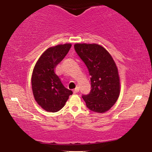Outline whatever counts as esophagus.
<instances>
[{"label":"esophagus","mask_w":152,"mask_h":152,"mask_svg":"<svg viewBox=\"0 0 152 152\" xmlns=\"http://www.w3.org/2000/svg\"><path fill=\"white\" fill-rule=\"evenodd\" d=\"M79 90H80L79 87H76L75 89L74 90H73V93H74V94H77V93L78 92V91H79Z\"/></svg>","instance_id":"1"}]
</instances>
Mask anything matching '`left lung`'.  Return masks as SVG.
Listing matches in <instances>:
<instances>
[{
  "mask_svg": "<svg viewBox=\"0 0 152 152\" xmlns=\"http://www.w3.org/2000/svg\"><path fill=\"white\" fill-rule=\"evenodd\" d=\"M75 49L87 65L91 76V91L82 98L87 107L101 113L117 102L121 91L118 67L110 54L96 44H75Z\"/></svg>",
  "mask_w": 152,
  "mask_h": 152,
  "instance_id": "obj_1",
  "label": "left lung"
}]
</instances>
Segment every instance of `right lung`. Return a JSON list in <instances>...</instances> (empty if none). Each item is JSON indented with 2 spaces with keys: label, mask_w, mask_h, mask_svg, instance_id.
Here are the masks:
<instances>
[{
  "label": "right lung",
  "mask_w": 152,
  "mask_h": 152,
  "mask_svg": "<svg viewBox=\"0 0 152 152\" xmlns=\"http://www.w3.org/2000/svg\"><path fill=\"white\" fill-rule=\"evenodd\" d=\"M71 46L70 44H65L48 48L40 56L33 70L31 87L34 97L46 111H58L72 94V91L63 86L54 72L56 65L64 58Z\"/></svg>",
  "instance_id": "right-lung-1"
}]
</instances>
